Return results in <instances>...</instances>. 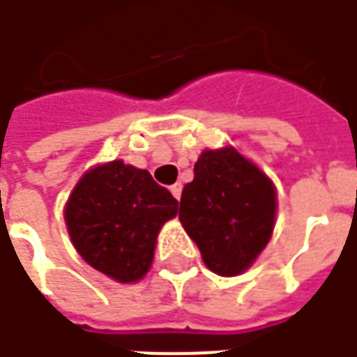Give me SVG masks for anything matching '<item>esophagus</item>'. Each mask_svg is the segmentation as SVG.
<instances>
[{
	"instance_id": "esophagus-1",
	"label": "esophagus",
	"mask_w": 357,
	"mask_h": 357,
	"mask_svg": "<svg viewBox=\"0 0 357 357\" xmlns=\"http://www.w3.org/2000/svg\"><path fill=\"white\" fill-rule=\"evenodd\" d=\"M171 192H173L174 198L178 200V198H181V192H183V184H181V183L173 184V186H171Z\"/></svg>"
}]
</instances>
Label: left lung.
Wrapping results in <instances>:
<instances>
[{"label": "left lung", "instance_id": "left-lung-1", "mask_svg": "<svg viewBox=\"0 0 357 357\" xmlns=\"http://www.w3.org/2000/svg\"><path fill=\"white\" fill-rule=\"evenodd\" d=\"M273 183L231 147L204 151L183 188L178 218L214 273L245 271L271 238Z\"/></svg>", "mask_w": 357, "mask_h": 357}]
</instances>
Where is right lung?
<instances>
[{
	"mask_svg": "<svg viewBox=\"0 0 357 357\" xmlns=\"http://www.w3.org/2000/svg\"><path fill=\"white\" fill-rule=\"evenodd\" d=\"M176 208V198L147 171L112 161L78 181L64 220L84 261L119 283H133L149 271L157 234Z\"/></svg>",
	"mask_w": 357,
	"mask_h": 357,
	"instance_id": "add662e5",
	"label": "right lung"
}]
</instances>
